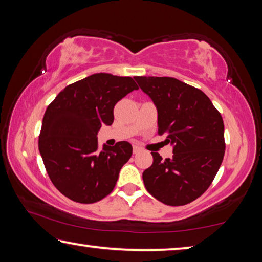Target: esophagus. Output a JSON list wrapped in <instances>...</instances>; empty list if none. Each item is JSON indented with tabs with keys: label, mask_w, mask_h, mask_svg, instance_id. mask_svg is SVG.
<instances>
[{
	"label": "esophagus",
	"mask_w": 262,
	"mask_h": 262,
	"mask_svg": "<svg viewBox=\"0 0 262 262\" xmlns=\"http://www.w3.org/2000/svg\"><path fill=\"white\" fill-rule=\"evenodd\" d=\"M140 151H141L140 147H137V145H134V147H133V152L134 154H139Z\"/></svg>",
	"instance_id": "34e87169"
}]
</instances>
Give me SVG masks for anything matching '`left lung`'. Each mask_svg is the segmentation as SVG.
<instances>
[{
	"instance_id": "8db88e82",
	"label": "left lung",
	"mask_w": 262,
	"mask_h": 262,
	"mask_svg": "<svg viewBox=\"0 0 262 262\" xmlns=\"http://www.w3.org/2000/svg\"><path fill=\"white\" fill-rule=\"evenodd\" d=\"M134 78L156 105L158 134L173 145L164 161L151 152L152 165L142 174L145 188L164 205H187L206 192L223 161V119L200 89L173 77Z\"/></svg>"
}]
</instances>
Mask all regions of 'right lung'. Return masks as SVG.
I'll return each mask as SVG.
<instances>
[{"instance_id": "obj_1", "label": "right lung", "mask_w": 262, "mask_h": 262, "mask_svg": "<svg viewBox=\"0 0 262 262\" xmlns=\"http://www.w3.org/2000/svg\"><path fill=\"white\" fill-rule=\"evenodd\" d=\"M139 86L132 77L99 73L66 86L43 115L39 151L53 185L78 203H95L112 192L130 158L126 141L98 147L97 134L112 125L115 104Z\"/></svg>"}]
</instances>
